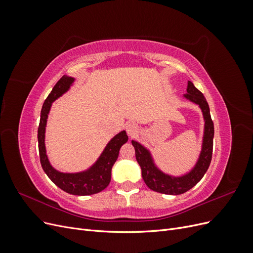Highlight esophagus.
Returning a JSON list of instances; mask_svg holds the SVG:
<instances>
[{
    "label": "esophagus",
    "mask_w": 253,
    "mask_h": 253,
    "mask_svg": "<svg viewBox=\"0 0 253 253\" xmlns=\"http://www.w3.org/2000/svg\"><path fill=\"white\" fill-rule=\"evenodd\" d=\"M126 132L128 134V136H134L137 132V126L134 122H128L126 126Z\"/></svg>",
    "instance_id": "34e87169"
}]
</instances>
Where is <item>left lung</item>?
<instances>
[{"instance_id": "8db88e82", "label": "left lung", "mask_w": 253, "mask_h": 253, "mask_svg": "<svg viewBox=\"0 0 253 253\" xmlns=\"http://www.w3.org/2000/svg\"><path fill=\"white\" fill-rule=\"evenodd\" d=\"M183 97L200 105L205 119V131L201 155L195 167L189 173L182 176H177V177L165 174L155 166L150 151L145 149L139 142L132 140V144L135 148L137 163L141 168L142 178L145 185L158 193L178 195L187 192L204 177L211 163L214 126L211 119L208 102H207L202 91L198 90L191 81H188L187 94L183 95Z\"/></svg>"}]
</instances>
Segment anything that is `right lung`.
<instances>
[{"mask_svg": "<svg viewBox=\"0 0 253 253\" xmlns=\"http://www.w3.org/2000/svg\"><path fill=\"white\" fill-rule=\"evenodd\" d=\"M75 79L63 76L53 86L50 94L45 99L41 110L40 125L38 127V142H39L40 162L44 172L49 179L61 190L73 195H91L101 192L111 181L112 168L116 162L121 145L127 141L126 131H122L111 139L103 150L102 154L88 170L79 173H62L57 171L50 165L45 149V127L51 103L70 89Z\"/></svg>", "mask_w": 253, "mask_h": 253, "instance_id": "right-lung-1", "label": "right lung"}]
</instances>
